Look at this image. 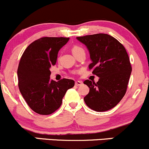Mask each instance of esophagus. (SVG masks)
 <instances>
[{
  "label": "esophagus",
  "mask_w": 149,
  "mask_h": 149,
  "mask_svg": "<svg viewBox=\"0 0 149 149\" xmlns=\"http://www.w3.org/2000/svg\"><path fill=\"white\" fill-rule=\"evenodd\" d=\"M82 84H83V82L82 81H76V85H77V86H80Z\"/></svg>",
  "instance_id": "esophagus-1"
}]
</instances>
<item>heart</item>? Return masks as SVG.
Segmentation results:
<instances>
[{"label":"heart","mask_w":149,"mask_h":149,"mask_svg":"<svg viewBox=\"0 0 149 149\" xmlns=\"http://www.w3.org/2000/svg\"><path fill=\"white\" fill-rule=\"evenodd\" d=\"M82 49H83L81 47H80V46L75 45V46H73V48H72V52H73V54H74V53L78 52V51L82 50Z\"/></svg>","instance_id":"b5f03b06"}]
</instances>
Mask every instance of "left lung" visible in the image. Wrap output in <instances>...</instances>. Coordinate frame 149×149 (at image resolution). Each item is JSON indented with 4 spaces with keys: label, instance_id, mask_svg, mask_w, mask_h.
I'll use <instances>...</instances> for the list:
<instances>
[{
    "label": "left lung",
    "instance_id": "8db88e82",
    "mask_svg": "<svg viewBox=\"0 0 149 149\" xmlns=\"http://www.w3.org/2000/svg\"><path fill=\"white\" fill-rule=\"evenodd\" d=\"M86 46L92 63L89 69L100 78L98 82L86 80L90 92L84 97L89 108L102 112L115 107L125 95L132 72L130 58L124 46L106 33L77 37Z\"/></svg>",
    "mask_w": 149,
    "mask_h": 149
}]
</instances>
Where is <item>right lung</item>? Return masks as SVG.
I'll use <instances>...</instances> for the list:
<instances>
[{
    "mask_svg": "<svg viewBox=\"0 0 149 149\" xmlns=\"http://www.w3.org/2000/svg\"><path fill=\"white\" fill-rule=\"evenodd\" d=\"M69 38L43 37L31 43L22 54L17 69L18 85L26 102L34 112L49 115L62 103L74 80H50L51 66L57 62L58 52Z\"/></svg>",
    "mask_w": 149,
    "mask_h": 149,
    "instance_id": "add662e5",
    "label": "right lung"
}]
</instances>
